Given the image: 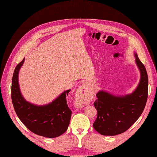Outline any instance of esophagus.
I'll use <instances>...</instances> for the list:
<instances>
[{"label": "esophagus", "mask_w": 157, "mask_h": 157, "mask_svg": "<svg viewBox=\"0 0 157 157\" xmlns=\"http://www.w3.org/2000/svg\"><path fill=\"white\" fill-rule=\"evenodd\" d=\"M90 95H91V92L87 88L86 85L85 83H83L79 88V98H85L86 99L90 97ZM84 105H85V104L79 99L78 102L77 103V106L78 107H81V106H84Z\"/></svg>", "instance_id": "obj_1"}]
</instances>
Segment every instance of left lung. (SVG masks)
Masks as SVG:
<instances>
[{"mask_svg": "<svg viewBox=\"0 0 157 157\" xmlns=\"http://www.w3.org/2000/svg\"><path fill=\"white\" fill-rule=\"evenodd\" d=\"M135 61L140 72V80L135 91L124 96H115L99 91L94 105L97 110L94 129L103 135L113 136L126 132L144 111L148 95V77L146 69L137 53Z\"/></svg>", "mask_w": 157, "mask_h": 157, "instance_id": "8db88e82", "label": "left lung"}]
</instances>
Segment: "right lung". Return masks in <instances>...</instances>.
I'll use <instances>...</instances> for the list:
<instances>
[{"label": "right lung", "mask_w": 157, "mask_h": 157, "mask_svg": "<svg viewBox=\"0 0 157 157\" xmlns=\"http://www.w3.org/2000/svg\"><path fill=\"white\" fill-rule=\"evenodd\" d=\"M24 58L15 69L12 78L11 99L18 117L31 132L47 138L57 137L64 133L69 125L72 112L67 103L71 90L63 92L52 103L37 106L26 101L20 91L18 72Z\"/></svg>", "instance_id": "obj_1"}]
</instances>
